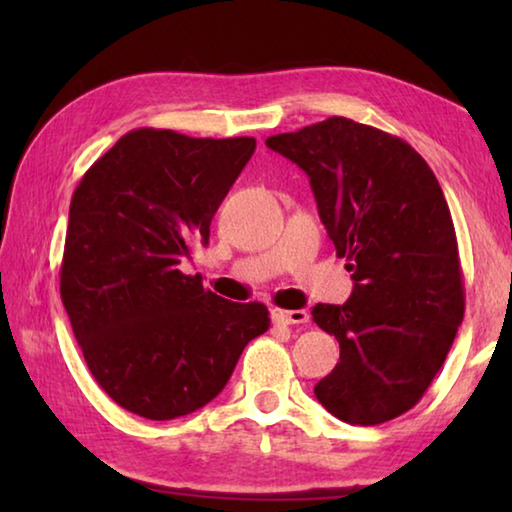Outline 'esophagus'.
<instances>
[{"label":"esophagus","instance_id":"obj_1","mask_svg":"<svg viewBox=\"0 0 512 512\" xmlns=\"http://www.w3.org/2000/svg\"><path fill=\"white\" fill-rule=\"evenodd\" d=\"M271 318L277 325H305L309 323V314L305 309H271Z\"/></svg>","mask_w":512,"mask_h":512}]
</instances>
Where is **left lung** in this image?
Returning <instances> with one entry per match:
<instances>
[{
	"instance_id": "1",
	"label": "left lung",
	"mask_w": 512,
	"mask_h": 512,
	"mask_svg": "<svg viewBox=\"0 0 512 512\" xmlns=\"http://www.w3.org/2000/svg\"><path fill=\"white\" fill-rule=\"evenodd\" d=\"M268 149L309 176L320 221L354 289L316 305L341 359L318 402L350 424H381L420 402L463 323L465 291L452 214L422 155L400 137L345 117L273 135Z\"/></svg>"
}]
</instances>
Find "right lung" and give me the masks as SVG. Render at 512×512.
I'll return each mask as SVG.
<instances>
[{
	"instance_id": "add662e5",
	"label": "right lung",
	"mask_w": 512,
	"mask_h": 512,
	"mask_svg": "<svg viewBox=\"0 0 512 512\" xmlns=\"http://www.w3.org/2000/svg\"><path fill=\"white\" fill-rule=\"evenodd\" d=\"M253 137L137 128L85 171L69 205L60 298L97 384L121 409L173 420L223 391L271 318L203 289L180 262L207 244Z\"/></svg>"
}]
</instances>
